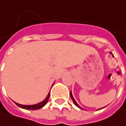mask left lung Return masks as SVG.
<instances>
[{"label": "left lung", "instance_id": "1", "mask_svg": "<svg viewBox=\"0 0 126 126\" xmlns=\"http://www.w3.org/2000/svg\"><path fill=\"white\" fill-rule=\"evenodd\" d=\"M70 96H71V98H72V101H73V102L74 103V104H75L76 106H78V108H80V109H82V108H81V107H80V106H79V105H78V104H77V103H76V102L75 100H74V97H73V95H72V93H71V92H70Z\"/></svg>", "mask_w": 126, "mask_h": 126}]
</instances>
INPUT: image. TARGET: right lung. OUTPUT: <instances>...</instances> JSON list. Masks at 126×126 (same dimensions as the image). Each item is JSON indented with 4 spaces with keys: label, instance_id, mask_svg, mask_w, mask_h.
Instances as JSON below:
<instances>
[{
    "label": "right lung",
    "instance_id": "add662e5",
    "mask_svg": "<svg viewBox=\"0 0 126 126\" xmlns=\"http://www.w3.org/2000/svg\"><path fill=\"white\" fill-rule=\"evenodd\" d=\"M50 93L48 94V96L46 97V98L42 102H41L40 103H38V104H34V105H22V104H18V103H16V104L17 105V106H19L20 108H22V109H26V110H37V109H39L42 108V107H44V106L46 104V103L48 102V99H49V97H50Z\"/></svg>",
    "mask_w": 126,
    "mask_h": 126
}]
</instances>
